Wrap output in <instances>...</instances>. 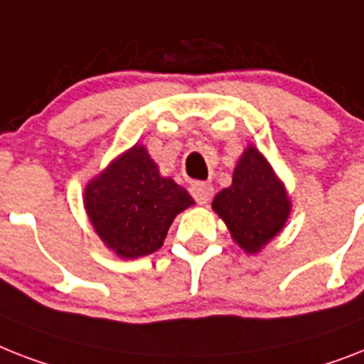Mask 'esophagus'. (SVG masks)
Instances as JSON below:
<instances>
[{
	"label": "esophagus",
	"instance_id": "esophagus-1",
	"mask_svg": "<svg viewBox=\"0 0 364 364\" xmlns=\"http://www.w3.org/2000/svg\"><path fill=\"white\" fill-rule=\"evenodd\" d=\"M191 194L194 196L200 205H205V203L211 202L213 198V187L209 183H203V181H194L191 185Z\"/></svg>",
	"mask_w": 364,
	"mask_h": 364
}]
</instances>
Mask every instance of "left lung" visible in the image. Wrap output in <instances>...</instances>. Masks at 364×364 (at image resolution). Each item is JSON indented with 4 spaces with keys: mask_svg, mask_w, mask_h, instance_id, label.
I'll use <instances>...</instances> for the list:
<instances>
[{
    "mask_svg": "<svg viewBox=\"0 0 364 364\" xmlns=\"http://www.w3.org/2000/svg\"><path fill=\"white\" fill-rule=\"evenodd\" d=\"M211 205L233 241L249 254L259 252L279 235L291 211L284 183L254 146L245 149L233 170L232 185L218 192Z\"/></svg>",
    "mask_w": 364,
    "mask_h": 364,
    "instance_id": "8db88e82",
    "label": "left lung"
}]
</instances>
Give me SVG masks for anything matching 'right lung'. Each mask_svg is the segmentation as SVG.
<instances>
[{
    "label": "right lung",
    "instance_id": "add662e5",
    "mask_svg": "<svg viewBox=\"0 0 364 364\" xmlns=\"http://www.w3.org/2000/svg\"><path fill=\"white\" fill-rule=\"evenodd\" d=\"M84 205L102 243L132 259L161 249L173 218L194 200L136 144L87 183Z\"/></svg>",
    "mask_w": 364,
    "mask_h": 364
}]
</instances>
